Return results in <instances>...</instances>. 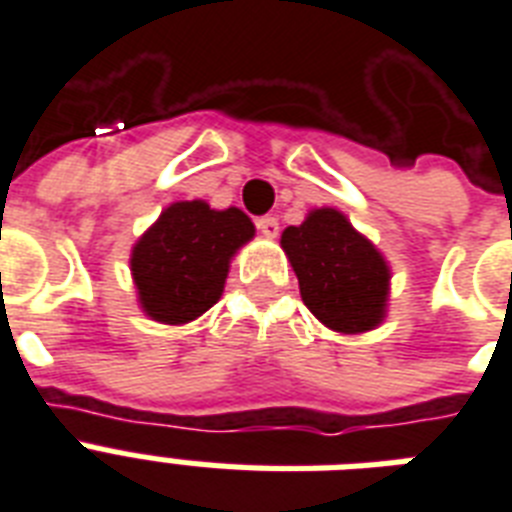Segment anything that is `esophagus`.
<instances>
[{
	"label": "esophagus",
	"mask_w": 512,
	"mask_h": 512,
	"mask_svg": "<svg viewBox=\"0 0 512 512\" xmlns=\"http://www.w3.org/2000/svg\"><path fill=\"white\" fill-rule=\"evenodd\" d=\"M256 227H259V232L264 237H277V232H280V221H277L275 216H261V219L256 221Z\"/></svg>",
	"instance_id": "esophagus-1"
}]
</instances>
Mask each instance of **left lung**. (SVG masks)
Returning a JSON list of instances; mask_svg holds the SVG:
<instances>
[{
	"label": "left lung",
	"mask_w": 512,
	"mask_h": 512,
	"mask_svg": "<svg viewBox=\"0 0 512 512\" xmlns=\"http://www.w3.org/2000/svg\"><path fill=\"white\" fill-rule=\"evenodd\" d=\"M299 277L301 301L336 334L382 326L390 301V264L336 208H315L280 237Z\"/></svg>",
	"instance_id": "8db88e82"
}]
</instances>
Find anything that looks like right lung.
I'll return each instance as SVG.
<instances>
[{
	"label": "right lung",
	"instance_id": "1",
	"mask_svg": "<svg viewBox=\"0 0 512 512\" xmlns=\"http://www.w3.org/2000/svg\"><path fill=\"white\" fill-rule=\"evenodd\" d=\"M256 235L240 208L216 211L205 200L168 205L130 251L138 307L165 326H184L221 299L229 264Z\"/></svg>",
	"mask_w": 512,
	"mask_h": 512
}]
</instances>
